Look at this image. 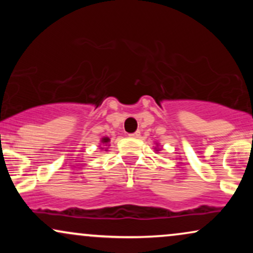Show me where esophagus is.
Here are the masks:
<instances>
[{"label":"esophagus","mask_w":253,"mask_h":253,"mask_svg":"<svg viewBox=\"0 0 253 253\" xmlns=\"http://www.w3.org/2000/svg\"><path fill=\"white\" fill-rule=\"evenodd\" d=\"M129 136L130 138H139V136H140V132H139V130H136L135 133H132V134H129Z\"/></svg>","instance_id":"obj_1"}]
</instances>
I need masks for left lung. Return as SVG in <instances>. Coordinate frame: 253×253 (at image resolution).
<instances>
[{
	"label": "left lung",
	"instance_id": "8db88e82",
	"mask_svg": "<svg viewBox=\"0 0 253 253\" xmlns=\"http://www.w3.org/2000/svg\"><path fill=\"white\" fill-rule=\"evenodd\" d=\"M159 146V144L158 143H156V147H155V150L157 151V152H158V151H161V147H158Z\"/></svg>",
	"mask_w": 253,
	"mask_h": 253
}]
</instances>
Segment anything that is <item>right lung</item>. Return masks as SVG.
Listing matches in <instances>:
<instances>
[{"instance_id":"right-lung-1","label":"right lung","mask_w":253,"mask_h":253,"mask_svg":"<svg viewBox=\"0 0 253 253\" xmlns=\"http://www.w3.org/2000/svg\"><path fill=\"white\" fill-rule=\"evenodd\" d=\"M109 141H110L109 136H103V138L101 139V144H100V146H103V147H101V150L106 149V151H107V149H108V147H106V146H109V145H108Z\"/></svg>"}]
</instances>
